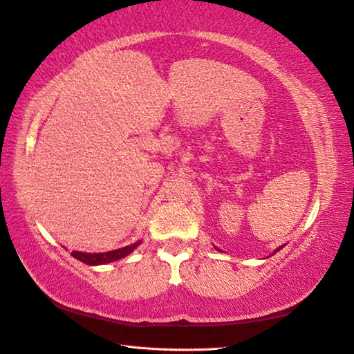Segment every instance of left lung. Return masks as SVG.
Returning a JSON list of instances; mask_svg holds the SVG:
<instances>
[{"label":"left lung","mask_w":354,"mask_h":354,"mask_svg":"<svg viewBox=\"0 0 354 354\" xmlns=\"http://www.w3.org/2000/svg\"><path fill=\"white\" fill-rule=\"evenodd\" d=\"M281 249H283V246H279V248H278L275 252H278V250H281Z\"/></svg>","instance_id":"1"}]
</instances>
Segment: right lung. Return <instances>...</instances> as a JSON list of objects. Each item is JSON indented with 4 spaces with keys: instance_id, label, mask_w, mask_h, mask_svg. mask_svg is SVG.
I'll return each instance as SVG.
<instances>
[{
    "instance_id": "add662e5",
    "label": "right lung",
    "mask_w": 354,
    "mask_h": 354,
    "mask_svg": "<svg viewBox=\"0 0 354 354\" xmlns=\"http://www.w3.org/2000/svg\"><path fill=\"white\" fill-rule=\"evenodd\" d=\"M140 243L142 241H137V243L131 244V246H125V248H120V249H116V250L104 252V254H86V252L73 250V252H71V255H73L76 259H79V261L85 263V264L99 266V264H106V263L118 261V259L129 255L137 246H139Z\"/></svg>"
}]
</instances>
